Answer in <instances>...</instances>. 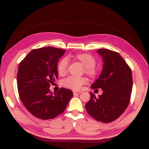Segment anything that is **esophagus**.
Wrapping results in <instances>:
<instances>
[{"label":"esophagus","mask_w":149,"mask_h":149,"mask_svg":"<svg viewBox=\"0 0 149 149\" xmlns=\"http://www.w3.org/2000/svg\"><path fill=\"white\" fill-rule=\"evenodd\" d=\"M73 95H78V94L81 93V92H77V91H73Z\"/></svg>","instance_id":"esophagus-1"}]
</instances>
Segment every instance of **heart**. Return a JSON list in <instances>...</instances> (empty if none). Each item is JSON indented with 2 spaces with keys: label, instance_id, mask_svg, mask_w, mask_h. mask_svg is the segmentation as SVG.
<instances>
[{
  "label": "heart",
  "instance_id": "1",
  "mask_svg": "<svg viewBox=\"0 0 149 149\" xmlns=\"http://www.w3.org/2000/svg\"><path fill=\"white\" fill-rule=\"evenodd\" d=\"M76 58L86 68L85 72L90 76H95L96 73L95 68H94L96 65V61H95V58L89 54H78L76 55ZM68 65H69L68 58L65 57L59 61L57 67L58 72L59 74L64 75L66 73ZM86 83L87 79L84 77L70 76L63 80V85L64 87L74 90H80L83 85H85Z\"/></svg>",
  "mask_w": 149,
  "mask_h": 149
}]
</instances>
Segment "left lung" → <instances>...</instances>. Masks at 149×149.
<instances>
[{
    "label": "left lung",
    "instance_id": "8db88e82",
    "mask_svg": "<svg viewBox=\"0 0 149 149\" xmlns=\"http://www.w3.org/2000/svg\"><path fill=\"white\" fill-rule=\"evenodd\" d=\"M97 52L102 57L104 64L91 88H101L103 92L98 97L90 92V100L85 109L95 120L107 123L118 118L129 104L132 89V71L119 53L107 49H99Z\"/></svg>",
    "mask_w": 149,
    "mask_h": 149
}]
</instances>
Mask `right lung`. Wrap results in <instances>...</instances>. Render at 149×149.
<instances>
[{"label":"right lung","instance_id":"1","mask_svg":"<svg viewBox=\"0 0 149 149\" xmlns=\"http://www.w3.org/2000/svg\"><path fill=\"white\" fill-rule=\"evenodd\" d=\"M66 50L45 47L31 50L20 62L17 88L26 109L35 117L52 119L62 113L73 97L71 90L61 88L52 95L50 83L58 78L57 64Z\"/></svg>","mask_w":149,"mask_h":149}]
</instances>
